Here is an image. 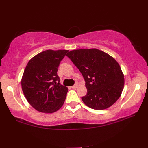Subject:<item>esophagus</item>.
<instances>
[{"mask_svg":"<svg viewBox=\"0 0 148 148\" xmlns=\"http://www.w3.org/2000/svg\"><path fill=\"white\" fill-rule=\"evenodd\" d=\"M77 87H78V84H75V85L73 86H71V88L72 89H76Z\"/></svg>","mask_w":148,"mask_h":148,"instance_id":"34e87169","label":"esophagus"}]
</instances>
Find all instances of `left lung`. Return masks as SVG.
<instances>
[{"instance_id": "obj_1", "label": "left lung", "mask_w": 148, "mask_h": 148, "mask_svg": "<svg viewBox=\"0 0 148 148\" xmlns=\"http://www.w3.org/2000/svg\"><path fill=\"white\" fill-rule=\"evenodd\" d=\"M66 56L84 79L87 94L82 100L86 106L102 110L119 99L124 88V77L115 58L95 48L72 50Z\"/></svg>"}]
</instances>
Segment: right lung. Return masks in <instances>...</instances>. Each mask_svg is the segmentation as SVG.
I'll return each mask as SVG.
<instances>
[{
    "label": "right lung",
    "instance_id": "obj_1",
    "mask_svg": "<svg viewBox=\"0 0 148 148\" xmlns=\"http://www.w3.org/2000/svg\"><path fill=\"white\" fill-rule=\"evenodd\" d=\"M68 50H46L27 63L22 75V90L27 102L42 113H51L64 103L68 88L60 84L58 66Z\"/></svg>",
    "mask_w": 148,
    "mask_h": 148
}]
</instances>
